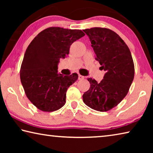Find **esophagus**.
I'll list each match as a JSON object with an SVG mask.
<instances>
[{
	"label": "esophagus",
	"instance_id": "34e87169",
	"mask_svg": "<svg viewBox=\"0 0 153 153\" xmlns=\"http://www.w3.org/2000/svg\"><path fill=\"white\" fill-rule=\"evenodd\" d=\"M84 79V77L82 76V75H79L78 76V79L79 80H82V79Z\"/></svg>",
	"mask_w": 153,
	"mask_h": 153
}]
</instances>
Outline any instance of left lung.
<instances>
[{"instance_id": "left-lung-1", "label": "left lung", "mask_w": 153, "mask_h": 153, "mask_svg": "<svg viewBox=\"0 0 153 153\" xmlns=\"http://www.w3.org/2000/svg\"><path fill=\"white\" fill-rule=\"evenodd\" d=\"M91 41L102 69L103 79L98 83L88 78L90 87L83 94V101L92 109L104 112L112 109L128 94L134 77V64L131 52L117 33L105 27L84 30Z\"/></svg>"}]
</instances>
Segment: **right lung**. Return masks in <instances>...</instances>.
<instances>
[{"label":"right lung","instance_id":"1","mask_svg":"<svg viewBox=\"0 0 153 153\" xmlns=\"http://www.w3.org/2000/svg\"><path fill=\"white\" fill-rule=\"evenodd\" d=\"M85 36L80 30L51 27L33 38L25 51L20 79L27 97L38 109L52 112L65 104L67 88L78 75L57 74L60 59L68 55L72 43Z\"/></svg>","mask_w":153,"mask_h":153}]
</instances>
